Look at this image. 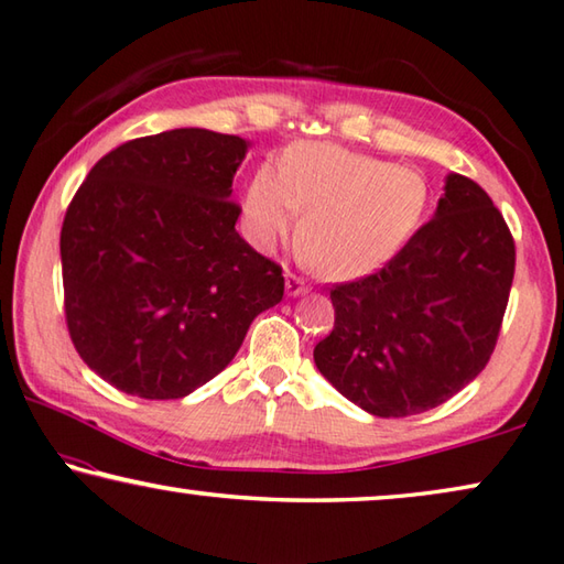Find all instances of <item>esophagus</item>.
Returning a JSON list of instances; mask_svg holds the SVG:
<instances>
[{"label":"esophagus","instance_id":"obj_1","mask_svg":"<svg viewBox=\"0 0 564 564\" xmlns=\"http://www.w3.org/2000/svg\"><path fill=\"white\" fill-rule=\"evenodd\" d=\"M284 290H288V297H300V294H304L310 288L304 284L302 276L288 272V274H284Z\"/></svg>","mask_w":564,"mask_h":564}]
</instances>
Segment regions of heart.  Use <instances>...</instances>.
<instances>
[{"label": "heart", "mask_w": 564, "mask_h": 564, "mask_svg": "<svg viewBox=\"0 0 564 564\" xmlns=\"http://www.w3.org/2000/svg\"><path fill=\"white\" fill-rule=\"evenodd\" d=\"M429 205L423 175L334 143H297L280 167H257L245 217L254 242L272 247L297 217L300 245L332 280H357L401 252Z\"/></svg>", "instance_id": "1"}]
</instances>
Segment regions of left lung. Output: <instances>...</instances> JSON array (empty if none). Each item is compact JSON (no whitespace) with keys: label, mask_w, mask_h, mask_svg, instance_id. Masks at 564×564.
<instances>
[{"label":"left lung","mask_w":564,"mask_h":564,"mask_svg":"<svg viewBox=\"0 0 564 564\" xmlns=\"http://www.w3.org/2000/svg\"><path fill=\"white\" fill-rule=\"evenodd\" d=\"M516 242L488 193L451 173L433 220L364 280L332 290L314 364L371 416L441 406L486 369L508 307Z\"/></svg>","instance_id":"1"}]
</instances>
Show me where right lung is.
Wrapping results in <instances>:
<instances>
[{
    "label": "right lung",
    "mask_w": 564,
    "mask_h": 564,
    "mask_svg": "<svg viewBox=\"0 0 564 564\" xmlns=\"http://www.w3.org/2000/svg\"><path fill=\"white\" fill-rule=\"evenodd\" d=\"M250 141L207 128L135 138L98 161L62 227L64 310L88 369L141 399H183L232 361L282 267L235 230Z\"/></svg>",
    "instance_id": "right-lung-1"
}]
</instances>
